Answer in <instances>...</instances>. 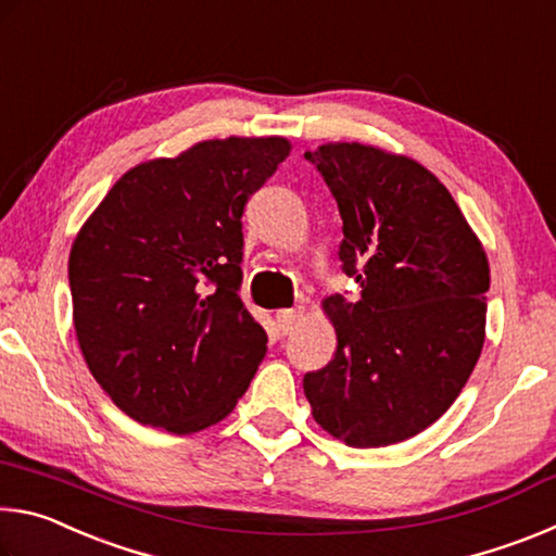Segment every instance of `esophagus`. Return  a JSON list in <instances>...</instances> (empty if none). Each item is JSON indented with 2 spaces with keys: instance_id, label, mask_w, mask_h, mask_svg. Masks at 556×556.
Returning <instances> with one entry per match:
<instances>
[{
  "instance_id": "esophagus-1",
  "label": "esophagus",
  "mask_w": 556,
  "mask_h": 556,
  "mask_svg": "<svg viewBox=\"0 0 556 556\" xmlns=\"http://www.w3.org/2000/svg\"><path fill=\"white\" fill-rule=\"evenodd\" d=\"M301 321V308H287V312L277 314V324L281 333H291L296 328V324Z\"/></svg>"
}]
</instances>
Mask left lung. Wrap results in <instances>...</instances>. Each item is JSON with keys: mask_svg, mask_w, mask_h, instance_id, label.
Returning a JSON list of instances; mask_svg holds the SVG:
<instances>
[{"mask_svg": "<svg viewBox=\"0 0 556 556\" xmlns=\"http://www.w3.org/2000/svg\"><path fill=\"white\" fill-rule=\"evenodd\" d=\"M343 220L338 257L361 287L324 312L336 355L304 375L314 419L348 446H390L444 414L485 341L491 269L446 186L409 156L357 142L306 152Z\"/></svg>", "mask_w": 556, "mask_h": 556, "instance_id": "8db88e82", "label": "left lung"}]
</instances>
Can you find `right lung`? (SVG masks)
<instances>
[{"mask_svg": "<svg viewBox=\"0 0 556 556\" xmlns=\"http://www.w3.org/2000/svg\"><path fill=\"white\" fill-rule=\"evenodd\" d=\"M289 152L285 137H228L152 159L75 238V336L92 378L139 425H218L255 378L267 333L240 299L242 213Z\"/></svg>", "mask_w": 556, "mask_h": 556, "instance_id": "add662e5", "label": "right lung"}]
</instances>
